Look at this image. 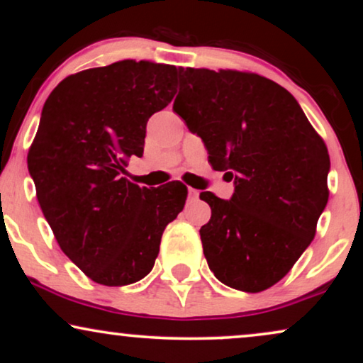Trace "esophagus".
I'll list each match as a JSON object with an SVG mask.
<instances>
[{"label": "esophagus", "instance_id": "esophagus-1", "mask_svg": "<svg viewBox=\"0 0 363 363\" xmlns=\"http://www.w3.org/2000/svg\"><path fill=\"white\" fill-rule=\"evenodd\" d=\"M198 196H200V191L195 190V188H188V198L190 200H196Z\"/></svg>", "mask_w": 363, "mask_h": 363}]
</instances>
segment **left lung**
I'll use <instances>...</instances> for the list:
<instances>
[{"instance_id": "obj_1", "label": "left lung", "mask_w": 363, "mask_h": 363, "mask_svg": "<svg viewBox=\"0 0 363 363\" xmlns=\"http://www.w3.org/2000/svg\"><path fill=\"white\" fill-rule=\"evenodd\" d=\"M173 111L235 180L231 200L200 195L211 206L200 230L208 266L233 289L274 286L314 240L329 200L324 140L284 87L252 72L182 67Z\"/></svg>"}]
</instances>
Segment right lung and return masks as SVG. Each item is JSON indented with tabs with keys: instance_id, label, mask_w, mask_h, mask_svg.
I'll list each match as a JSON object with an SVG mask.
<instances>
[{
	"instance_id": "add662e5",
	"label": "right lung",
	"mask_w": 363,
	"mask_h": 363,
	"mask_svg": "<svg viewBox=\"0 0 363 363\" xmlns=\"http://www.w3.org/2000/svg\"><path fill=\"white\" fill-rule=\"evenodd\" d=\"M177 67L113 62L64 79L43 107L29 175L64 255L94 282L127 286L152 271L183 183L148 190L121 173L143 155L147 122L175 96Z\"/></svg>"
}]
</instances>
